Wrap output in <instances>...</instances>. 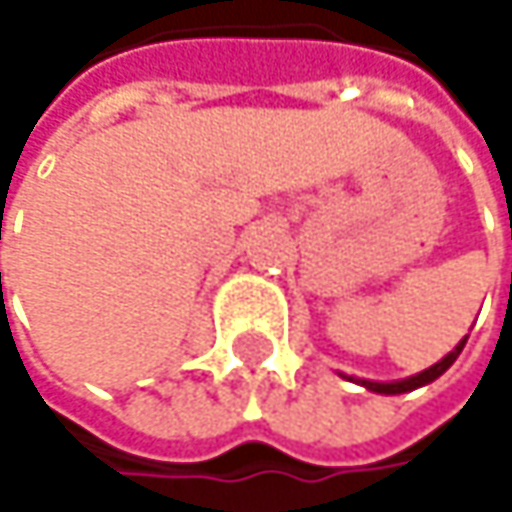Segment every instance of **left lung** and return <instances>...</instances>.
<instances>
[{
	"mask_svg": "<svg viewBox=\"0 0 512 512\" xmlns=\"http://www.w3.org/2000/svg\"><path fill=\"white\" fill-rule=\"evenodd\" d=\"M468 341V338H465ZM465 341L457 344V350H451L448 356L442 358L439 364H433V367H427L424 373H418V376H409V379H403V382H367V379H361V385L364 388H370V391H376V394H403V391H412V388H421V385H427V382H433V379H439L454 361L462 353V347H465Z\"/></svg>",
	"mask_w": 512,
	"mask_h": 512,
	"instance_id": "8db88e82",
	"label": "left lung"
}]
</instances>
